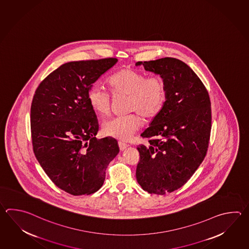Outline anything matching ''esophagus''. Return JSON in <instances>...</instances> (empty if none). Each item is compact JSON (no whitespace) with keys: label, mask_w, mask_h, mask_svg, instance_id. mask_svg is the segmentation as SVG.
Segmentation results:
<instances>
[{"label":"esophagus","mask_w":249,"mask_h":249,"mask_svg":"<svg viewBox=\"0 0 249 249\" xmlns=\"http://www.w3.org/2000/svg\"><path fill=\"white\" fill-rule=\"evenodd\" d=\"M119 146H120L121 151H123V150H125V149H126V148H127L128 145H127L126 142H122V141H121V142H119Z\"/></svg>","instance_id":"34e87169"}]
</instances>
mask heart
<instances>
[{
  "label": "heart",
  "mask_w": 249,
  "mask_h": 249,
  "mask_svg": "<svg viewBox=\"0 0 249 249\" xmlns=\"http://www.w3.org/2000/svg\"><path fill=\"white\" fill-rule=\"evenodd\" d=\"M108 84L114 97H127L128 112H137L114 117L103 124V131L107 136L123 141L130 139L140 127V115L145 120H152L162 110L167 99L166 81L160 74L146 76L142 71L124 68L112 75ZM88 100L99 115L110 114L111 94L101 87L93 85L88 92Z\"/></svg>",
  "instance_id": "b5f03b06"
}]
</instances>
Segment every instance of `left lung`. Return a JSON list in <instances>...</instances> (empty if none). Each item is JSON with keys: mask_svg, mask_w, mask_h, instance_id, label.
I'll use <instances>...</instances> for the list:
<instances>
[{"mask_svg": "<svg viewBox=\"0 0 249 249\" xmlns=\"http://www.w3.org/2000/svg\"><path fill=\"white\" fill-rule=\"evenodd\" d=\"M159 73L167 85V100L151 126L141 134L148 145L139 144L136 177L149 193H172L187 183L208 152L212 111L208 89L183 63L164 57L137 62Z\"/></svg>", "mask_w": 249, "mask_h": 249, "instance_id": "left-lung-1", "label": "left lung"}]
</instances>
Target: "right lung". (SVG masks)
<instances>
[{
    "mask_svg": "<svg viewBox=\"0 0 249 249\" xmlns=\"http://www.w3.org/2000/svg\"><path fill=\"white\" fill-rule=\"evenodd\" d=\"M118 61L114 57L66 63L36 89L31 137L37 160L57 187L74 196L102 187L116 139L96 138L98 122L89 100L92 84Z\"/></svg>",
    "mask_w": 249,
    "mask_h": 249,
    "instance_id": "1",
    "label": "right lung"
}]
</instances>
